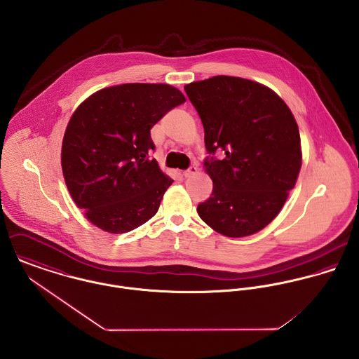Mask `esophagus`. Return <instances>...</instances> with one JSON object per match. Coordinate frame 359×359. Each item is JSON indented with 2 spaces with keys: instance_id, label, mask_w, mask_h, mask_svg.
<instances>
[{
  "instance_id": "esophagus-1",
  "label": "esophagus",
  "mask_w": 359,
  "mask_h": 359,
  "mask_svg": "<svg viewBox=\"0 0 359 359\" xmlns=\"http://www.w3.org/2000/svg\"><path fill=\"white\" fill-rule=\"evenodd\" d=\"M198 171H199V168L196 167V165H192V167H189L187 171H184V177H192V175H195V174H198Z\"/></svg>"
}]
</instances>
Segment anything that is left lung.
Masks as SVG:
<instances>
[{
	"instance_id": "1",
	"label": "left lung",
	"mask_w": 359,
	"mask_h": 359,
	"mask_svg": "<svg viewBox=\"0 0 359 359\" xmlns=\"http://www.w3.org/2000/svg\"><path fill=\"white\" fill-rule=\"evenodd\" d=\"M205 128L211 196L198 214L215 232L243 238L282 210L303 163L296 118L285 101L257 81L214 76L184 87Z\"/></svg>"
}]
</instances>
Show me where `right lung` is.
I'll use <instances>...</instances> for the list:
<instances>
[{
    "label": "right lung",
    "mask_w": 359,
    "mask_h": 359,
    "mask_svg": "<svg viewBox=\"0 0 359 359\" xmlns=\"http://www.w3.org/2000/svg\"><path fill=\"white\" fill-rule=\"evenodd\" d=\"M187 101L168 84L130 83L102 88L72 114L60 163L73 202L109 233L149 221L174 182L151 158V128Z\"/></svg>",
    "instance_id": "1"
}]
</instances>
